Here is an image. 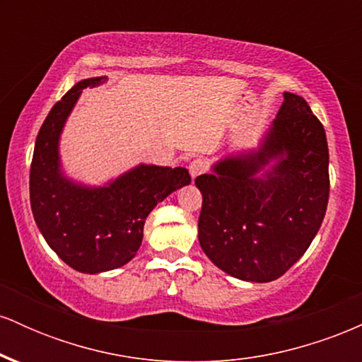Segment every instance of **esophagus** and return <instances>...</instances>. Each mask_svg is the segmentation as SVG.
Returning <instances> with one entry per match:
<instances>
[{"label":"esophagus","instance_id":"34e87169","mask_svg":"<svg viewBox=\"0 0 362 362\" xmlns=\"http://www.w3.org/2000/svg\"><path fill=\"white\" fill-rule=\"evenodd\" d=\"M204 170H206V163L201 160V158H197V160L190 161L189 172H190V177H192V180H194V178H197L199 175H201V173H204Z\"/></svg>","mask_w":362,"mask_h":362}]
</instances>
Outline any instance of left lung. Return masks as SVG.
Segmentation results:
<instances>
[{"label": "left lung", "instance_id": "left-lung-1", "mask_svg": "<svg viewBox=\"0 0 362 362\" xmlns=\"http://www.w3.org/2000/svg\"><path fill=\"white\" fill-rule=\"evenodd\" d=\"M195 185L209 260L236 279L271 282L301 259L325 218V129L305 98L286 91L260 148L219 160Z\"/></svg>", "mask_w": 362, "mask_h": 362}]
</instances>
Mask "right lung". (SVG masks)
Returning a JSON list of instances; mask_svg holds the SVG:
<instances>
[{"label": "right lung", "mask_w": 362, "mask_h": 362, "mask_svg": "<svg viewBox=\"0 0 362 362\" xmlns=\"http://www.w3.org/2000/svg\"><path fill=\"white\" fill-rule=\"evenodd\" d=\"M107 76L73 86L45 117L30 167V206L49 247L69 267L98 274L127 264L143 242L148 214L158 202L190 184L185 168L139 165L103 187H86L61 172L59 138L83 88Z\"/></svg>", "instance_id": "obj_1"}]
</instances>
